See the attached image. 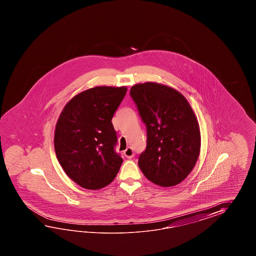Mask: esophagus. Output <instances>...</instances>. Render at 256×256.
I'll list each match as a JSON object with an SVG mask.
<instances>
[{
  "label": "esophagus",
  "mask_w": 256,
  "mask_h": 256,
  "mask_svg": "<svg viewBox=\"0 0 256 256\" xmlns=\"http://www.w3.org/2000/svg\"><path fill=\"white\" fill-rule=\"evenodd\" d=\"M134 150L130 148V147H127L126 151H124V156L127 158H134Z\"/></svg>",
  "instance_id": "esophagus-1"
}]
</instances>
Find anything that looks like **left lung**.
<instances>
[{"label":"left lung","instance_id":"obj_1","mask_svg":"<svg viewBox=\"0 0 256 256\" xmlns=\"http://www.w3.org/2000/svg\"><path fill=\"white\" fill-rule=\"evenodd\" d=\"M147 130V146L138 160L142 174L156 185L173 186L194 168L200 152V130L186 98L156 82L130 88Z\"/></svg>","mask_w":256,"mask_h":256}]
</instances>
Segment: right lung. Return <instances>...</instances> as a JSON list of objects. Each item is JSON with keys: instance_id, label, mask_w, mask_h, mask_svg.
Here are the masks:
<instances>
[{"instance_id": "obj_1", "label": "right lung", "mask_w": 256, "mask_h": 256, "mask_svg": "<svg viewBox=\"0 0 256 256\" xmlns=\"http://www.w3.org/2000/svg\"><path fill=\"white\" fill-rule=\"evenodd\" d=\"M126 92V86L86 90L66 104L56 122V158L66 176L86 190L109 185L120 170L112 119Z\"/></svg>"}]
</instances>
